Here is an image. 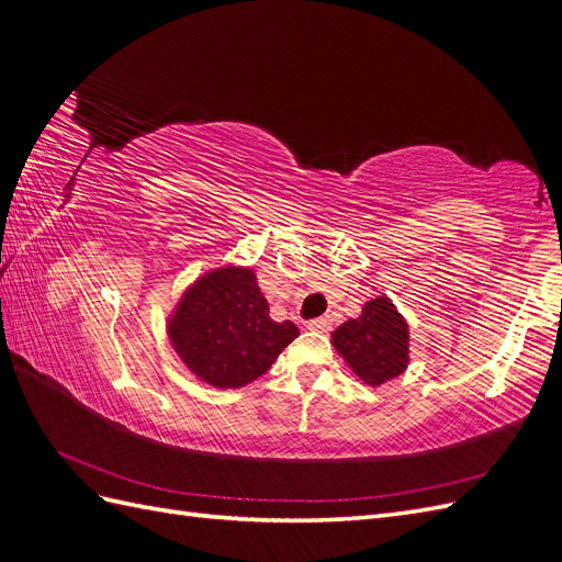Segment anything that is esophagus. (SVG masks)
<instances>
[{
  "mask_svg": "<svg viewBox=\"0 0 562 562\" xmlns=\"http://www.w3.org/2000/svg\"><path fill=\"white\" fill-rule=\"evenodd\" d=\"M307 328L310 330H314V333H326V330H330V318H314V321H310L307 323Z\"/></svg>",
  "mask_w": 562,
  "mask_h": 562,
  "instance_id": "1",
  "label": "esophagus"
}]
</instances>
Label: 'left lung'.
<instances>
[{
	"mask_svg": "<svg viewBox=\"0 0 562 562\" xmlns=\"http://www.w3.org/2000/svg\"><path fill=\"white\" fill-rule=\"evenodd\" d=\"M333 347L351 372L368 386L403 375L411 363V330L386 295L372 297L361 314L333 333Z\"/></svg>",
	"mask_w": 562,
	"mask_h": 562,
	"instance_id": "8db88e82",
	"label": "left lung"
}]
</instances>
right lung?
<instances>
[{
    "label": "right lung",
    "instance_id": "obj_1",
    "mask_svg": "<svg viewBox=\"0 0 562 562\" xmlns=\"http://www.w3.org/2000/svg\"><path fill=\"white\" fill-rule=\"evenodd\" d=\"M184 368L215 389L258 380L300 335L293 321H274L250 267L225 265L199 277L166 321Z\"/></svg>",
    "mask_w": 562,
    "mask_h": 562
}]
</instances>
